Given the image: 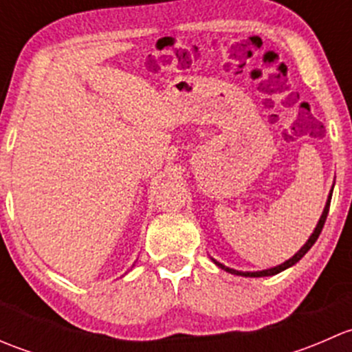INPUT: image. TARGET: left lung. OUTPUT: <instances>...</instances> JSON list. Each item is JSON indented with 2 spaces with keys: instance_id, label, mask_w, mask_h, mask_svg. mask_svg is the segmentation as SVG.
Instances as JSON below:
<instances>
[{
  "instance_id": "1",
  "label": "left lung",
  "mask_w": 352,
  "mask_h": 352,
  "mask_svg": "<svg viewBox=\"0 0 352 352\" xmlns=\"http://www.w3.org/2000/svg\"><path fill=\"white\" fill-rule=\"evenodd\" d=\"M330 199H332V194H330V196H329V201H327V204H325V209H324V212H322V216H320V221H318L317 228H315V232L311 233V236H310V239H308V242L305 243L303 247H301L300 250H298L296 254H294L293 257L289 258V261H286L285 264L278 265V267L265 269V271H258V272H240V271H235V269H230V267H226V265L219 264V262H216V261H214V264L218 265V267L225 269L226 272H232V274H236V276H245V278H262V276H274V274H278V272H281V271H285V269L291 267V265H294V264H296V262L300 261V258L303 257V255L307 254L308 250H310V248H311V245H314L315 242H317L318 235H320V233H322V228H324V225H325V219H327V214H329V208H330Z\"/></svg>"
}]
</instances>
